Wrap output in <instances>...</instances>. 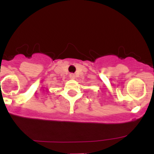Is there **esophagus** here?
<instances>
[{
    "label": "esophagus",
    "instance_id": "34e87169",
    "mask_svg": "<svg viewBox=\"0 0 154 154\" xmlns=\"http://www.w3.org/2000/svg\"><path fill=\"white\" fill-rule=\"evenodd\" d=\"M69 77L71 79H75V74H70Z\"/></svg>",
    "mask_w": 154,
    "mask_h": 154
}]
</instances>
